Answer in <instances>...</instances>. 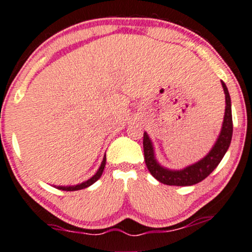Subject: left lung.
Listing matches in <instances>:
<instances>
[{"mask_svg": "<svg viewBox=\"0 0 252 252\" xmlns=\"http://www.w3.org/2000/svg\"><path fill=\"white\" fill-rule=\"evenodd\" d=\"M223 93H225V116H223L221 131L215 141L209 153L206 157L198 160L195 164L182 168V170H171L166 168L158 162L154 154L153 142L149 139L148 134H143V152H145V161L151 175L159 181L160 183L166 185H177V187H188V185L197 184L208 177L222 160L227 149L231 145L232 132H233V123H232V109L231 98L226 85L221 81Z\"/></svg>", "mask_w": 252, "mask_h": 252, "instance_id": "left-lung-1", "label": "left lung"}]
</instances>
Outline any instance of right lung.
Masks as SVG:
<instances>
[{"label": "right lung", "instance_id": "1", "mask_svg": "<svg viewBox=\"0 0 252 252\" xmlns=\"http://www.w3.org/2000/svg\"><path fill=\"white\" fill-rule=\"evenodd\" d=\"M105 164H106V156H104L100 167L98 168V171H96L95 175L93 177H91L90 179H87V181L84 182V183H80V184H76V185H69V187H60V185H59V187H56V188H57V189H60V190H64V191H75V190H81V189H85V188H88L90 185L95 183V182L98 181L99 178H100L101 175H103Z\"/></svg>", "mask_w": 252, "mask_h": 252}]
</instances>
